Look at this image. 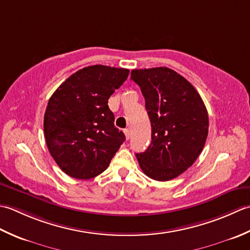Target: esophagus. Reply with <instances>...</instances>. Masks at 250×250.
Masks as SVG:
<instances>
[{"instance_id": "obj_1", "label": "esophagus", "mask_w": 250, "mask_h": 250, "mask_svg": "<svg viewBox=\"0 0 250 250\" xmlns=\"http://www.w3.org/2000/svg\"><path fill=\"white\" fill-rule=\"evenodd\" d=\"M124 134H125L126 139H129V137H130V132H129V129H128V128H125V129H124Z\"/></svg>"}]
</instances>
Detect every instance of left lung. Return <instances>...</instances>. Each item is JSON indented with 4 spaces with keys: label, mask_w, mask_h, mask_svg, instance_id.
Wrapping results in <instances>:
<instances>
[{
    "label": "left lung",
    "mask_w": 250,
    "mask_h": 250,
    "mask_svg": "<svg viewBox=\"0 0 250 250\" xmlns=\"http://www.w3.org/2000/svg\"><path fill=\"white\" fill-rule=\"evenodd\" d=\"M130 79L145 97L152 127L149 147L136 153L139 166L151 179H174L193 165L205 146L206 106L194 86L171 69H135Z\"/></svg>",
    "instance_id": "obj_1"
}]
</instances>
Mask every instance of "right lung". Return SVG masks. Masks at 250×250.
Returning <instances> with one entry per match:
<instances>
[{
    "label": "right lung",
    "mask_w": 250,
    "mask_h": 250,
    "mask_svg": "<svg viewBox=\"0 0 250 250\" xmlns=\"http://www.w3.org/2000/svg\"><path fill=\"white\" fill-rule=\"evenodd\" d=\"M129 70L96 64L79 70L50 97L44 115L48 151L61 170L75 179H90L108 168L125 141L114 126L110 96Z\"/></svg>",
    "instance_id": "1"
}]
</instances>
